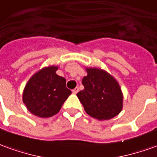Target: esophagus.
I'll return each instance as SVG.
<instances>
[{"label":"esophagus","instance_id":"esophagus-1","mask_svg":"<svg viewBox=\"0 0 157 157\" xmlns=\"http://www.w3.org/2000/svg\"><path fill=\"white\" fill-rule=\"evenodd\" d=\"M78 92H79V88H78V87H77V86H76L75 88H74V89L72 90V93H73V94H77Z\"/></svg>","mask_w":157,"mask_h":157}]
</instances>
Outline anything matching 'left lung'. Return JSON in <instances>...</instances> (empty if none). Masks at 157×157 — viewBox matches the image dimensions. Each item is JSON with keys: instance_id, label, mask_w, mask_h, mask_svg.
I'll list each match as a JSON object with an SVG mask.
<instances>
[{"instance_id": "left-lung-1", "label": "left lung", "mask_w": 157, "mask_h": 157, "mask_svg": "<svg viewBox=\"0 0 157 157\" xmlns=\"http://www.w3.org/2000/svg\"><path fill=\"white\" fill-rule=\"evenodd\" d=\"M82 79L84 89L76 94L90 117L99 121L109 120L122 109L123 95L119 83L106 71L86 68Z\"/></svg>"}]
</instances>
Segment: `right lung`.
Wrapping results in <instances>:
<instances>
[{
	"mask_svg": "<svg viewBox=\"0 0 157 157\" xmlns=\"http://www.w3.org/2000/svg\"><path fill=\"white\" fill-rule=\"evenodd\" d=\"M57 66L41 69L27 82L23 102L29 112L36 117H51L59 112L71 94L66 87V80L56 74Z\"/></svg>",
	"mask_w": 157,
	"mask_h": 157,
	"instance_id": "right-lung-1",
	"label": "right lung"
}]
</instances>
